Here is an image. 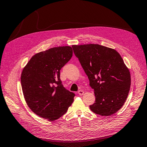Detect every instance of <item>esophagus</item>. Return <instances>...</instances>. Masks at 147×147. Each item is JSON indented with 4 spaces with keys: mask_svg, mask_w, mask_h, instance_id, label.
<instances>
[{
    "mask_svg": "<svg viewBox=\"0 0 147 147\" xmlns=\"http://www.w3.org/2000/svg\"><path fill=\"white\" fill-rule=\"evenodd\" d=\"M78 93L79 95H80V96H81V95H83L84 94V91L83 90H79L78 91Z\"/></svg>",
    "mask_w": 147,
    "mask_h": 147,
    "instance_id": "1",
    "label": "esophagus"
}]
</instances>
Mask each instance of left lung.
Returning <instances> with one entry per match:
<instances>
[{
    "label": "left lung",
    "mask_w": 147,
    "mask_h": 147,
    "mask_svg": "<svg viewBox=\"0 0 147 147\" xmlns=\"http://www.w3.org/2000/svg\"><path fill=\"white\" fill-rule=\"evenodd\" d=\"M72 47L94 90L96 101L90 106L91 110L105 117L117 113L127 100L131 85L130 73L120 54L97 44Z\"/></svg>",
    "instance_id": "left-lung-1"
}]
</instances>
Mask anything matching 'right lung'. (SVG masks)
<instances>
[{"label":"right lung","mask_w":147,"mask_h":147,"mask_svg":"<svg viewBox=\"0 0 147 147\" xmlns=\"http://www.w3.org/2000/svg\"><path fill=\"white\" fill-rule=\"evenodd\" d=\"M73 56L71 46L50 48L34 55L23 68L20 81L27 106L53 121L66 113L75 94L61 84L60 70Z\"/></svg>","instance_id":"add662e5"}]
</instances>
